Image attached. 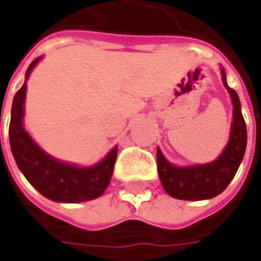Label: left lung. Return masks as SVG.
I'll list each match as a JSON object with an SVG mask.
<instances>
[{
    "label": "left lung",
    "instance_id": "left-lung-1",
    "mask_svg": "<svg viewBox=\"0 0 261 261\" xmlns=\"http://www.w3.org/2000/svg\"><path fill=\"white\" fill-rule=\"evenodd\" d=\"M222 83L228 88L232 106L234 122L231 129L229 142L221 156L214 163L195 167L171 166L160 149H156V166L161 185L167 193L181 200H203L222 193L234 178L238 167L243 161L247 146V127L240 107V98L236 90L228 87L225 71H221Z\"/></svg>",
    "mask_w": 261,
    "mask_h": 261
}]
</instances>
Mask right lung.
<instances>
[{
	"label": "right lung",
	"instance_id": "right-lung-1",
	"mask_svg": "<svg viewBox=\"0 0 261 261\" xmlns=\"http://www.w3.org/2000/svg\"><path fill=\"white\" fill-rule=\"evenodd\" d=\"M40 58L35 59L25 72V81L33 66ZM25 83L15 93L11 107L10 145L15 163L21 173L39 193L55 202L78 203L93 200L103 195L113 174L117 146H115L97 166L81 168L61 163L43 152L23 127Z\"/></svg>",
	"mask_w": 261,
	"mask_h": 261
}]
</instances>
